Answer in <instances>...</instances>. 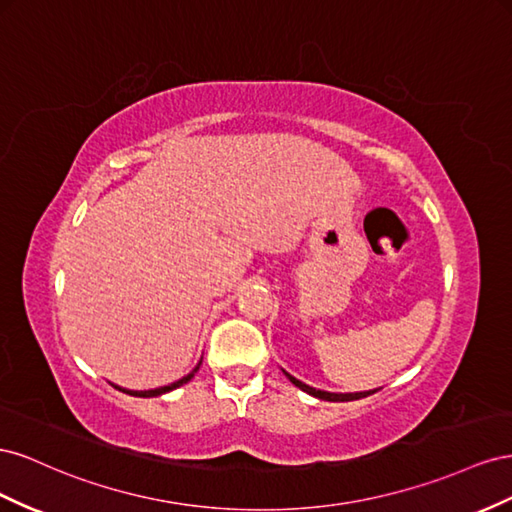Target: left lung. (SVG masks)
<instances>
[{"instance_id":"1","label":"left lung","mask_w":512,"mask_h":512,"mask_svg":"<svg viewBox=\"0 0 512 512\" xmlns=\"http://www.w3.org/2000/svg\"><path fill=\"white\" fill-rule=\"evenodd\" d=\"M285 375H287V379L294 386H298L300 390H304L306 394H311V397H315V399H321V401H334V403H341V401H356V399H364V397H369V394H373L375 390H364V392H328V390H317V388H313V386H309V384H304V382H300V379H296L294 375H289L287 371H283Z\"/></svg>"}]
</instances>
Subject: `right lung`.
Here are the masks:
<instances>
[{"label": "right lung", "instance_id": "right-lung-1", "mask_svg": "<svg viewBox=\"0 0 512 512\" xmlns=\"http://www.w3.org/2000/svg\"><path fill=\"white\" fill-rule=\"evenodd\" d=\"M199 367H201V360L197 362V367H195L191 373L184 375L182 379H178V382H173V384H169V386L152 388V390H128V388H122V386H118V384H111V386H113V388H118V390H122V392H126V394H130V397H143V399H150V397H160V394L171 392V390H175V388H180V386H184V384L191 382V379L195 377V373L199 371Z\"/></svg>", "mask_w": 512, "mask_h": 512}]
</instances>
